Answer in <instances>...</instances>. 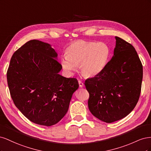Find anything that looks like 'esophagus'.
Returning a JSON list of instances; mask_svg holds the SVG:
<instances>
[{"instance_id":"esophagus-1","label":"esophagus","mask_w":151,"mask_h":151,"mask_svg":"<svg viewBox=\"0 0 151 151\" xmlns=\"http://www.w3.org/2000/svg\"><path fill=\"white\" fill-rule=\"evenodd\" d=\"M78 83H79V85L80 88H83V87L84 86V84H83V82H82L81 81H79Z\"/></svg>"}]
</instances>
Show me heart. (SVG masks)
Instances as JSON below:
<instances>
[{"label": "heart", "instance_id": "1", "mask_svg": "<svg viewBox=\"0 0 151 151\" xmlns=\"http://www.w3.org/2000/svg\"><path fill=\"white\" fill-rule=\"evenodd\" d=\"M66 55L61 59V64L67 74H72L77 65L86 77H94L106 67L110 49L104 42L77 41L71 43L65 51Z\"/></svg>", "mask_w": 151, "mask_h": 151}]
</instances>
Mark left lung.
<instances>
[{"label": "left lung", "instance_id": "1", "mask_svg": "<svg viewBox=\"0 0 151 151\" xmlns=\"http://www.w3.org/2000/svg\"><path fill=\"white\" fill-rule=\"evenodd\" d=\"M114 55L99 74L85 81L89 111L99 120L112 123L133 110L141 91L143 68L135 49L115 36Z\"/></svg>", "mask_w": 151, "mask_h": 151}]
</instances>
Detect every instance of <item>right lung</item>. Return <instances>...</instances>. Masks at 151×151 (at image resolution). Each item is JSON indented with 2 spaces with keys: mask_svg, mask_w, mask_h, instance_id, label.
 Masks as SVG:
<instances>
[{
  "mask_svg": "<svg viewBox=\"0 0 151 151\" xmlns=\"http://www.w3.org/2000/svg\"><path fill=\"white\" fill-rule=\"evenodd\" d=\"M51 45L33 40L14 53L7 72L11 96L31 122L56 124L65 115L72 94L79 88L76 78L58 74L62 68Z\"/></svg>",
  "mask_w": 151,
  "mask_h": 151,
  "instance_id": "right-lung-1",
  "label": "right lung"
}]
</instances>
